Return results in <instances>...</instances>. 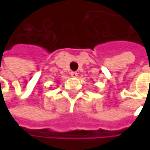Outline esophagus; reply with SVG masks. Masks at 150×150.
I'll use <instances>...</instances> for the list:
<instances>
[{
    "label": "esophagus",
    "mask_w": 150,
    "mask_h": 150,
    "mask_svg": "<svg viewBox=\"0 0 150 150\" xmlns=\"http://www.w3.org/2000/svg\"><path fill=\"white\" fill-rule=\"evenodd\" d=\"M71 77L72 78H77L78 77V73L76 72H71Z\"/></svg>",
    "instance_id": "obj_1"
}]
</instances>
